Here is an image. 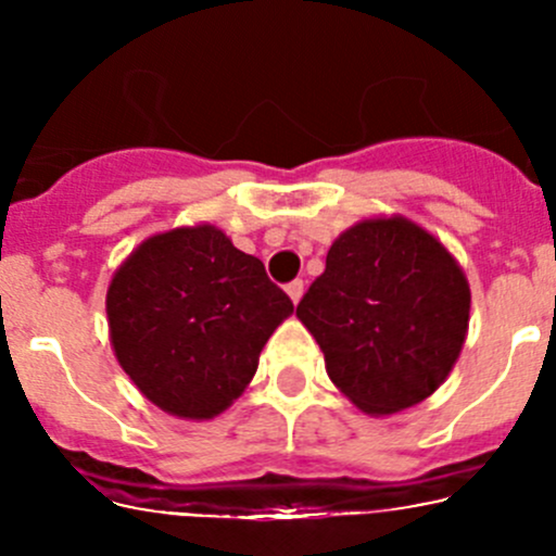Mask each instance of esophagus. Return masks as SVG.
I'll return each instance as SVG.
<instances>
[{"label": "esophagus", "instance_id": "esophagus-1", "mask_svg": "<svg viewBox=\"0 0 556 556\" xmlns=\"http://www.w3.org/2000/svg\"><path fill=\"white\" fill-rule=\"evenodd\" d=\"M288 295H290V301H293V304H299L301 301V295H304V282H301V279H293V282H288Z\"/></svg>", "mask_w": 556, "mask_h": 556}]
</instances>
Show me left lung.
I'll return each instance as SVG.
<instances>
[{"mask_svg":"<svg viewBox=\"0 0 556 556\" xmlns=\"http://www.w3.org/2000/svg\"><path fill=\"white\" fill-rule=\"evenodd\" d=\"M463 268L403 217L341 233L301 299L325 371L357 408L395 414L439 390L468 330Z\"/></svg>","mask_w":556,"mask_h":556,"instance_id":"obj_1","label":"left lung"}]
</instances>
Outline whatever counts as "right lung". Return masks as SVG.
Returning <instances> with one entry per match:
<instances>
[{
	"label": "right lung",
	"instance_id": "obj_1",
	"mask_svg": "<svg viewBox=\"0 0 556 556\" xmlns=\"http://www.w3.org/2000/svg\"><path fill=\"white\" fill-rule=\"evenodd\" d=\"M293 301L215 226L177 228L128 255L106 290L115 357L148 401L188 419L231 406Z\"/></svg>",
	"mask_w": 556,
	"mask_h": 556
}]
</instances>
